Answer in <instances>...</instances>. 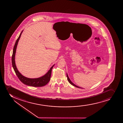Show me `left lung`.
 <instances>
[{
  "mask_svg": "<svg viewBox=\"0 0 123 123\" xmlns=\"http://www.w3.org/2000/svg\"><path fill=\"white\" fill-rule=\"evenodd\" d=\"M67 80H68V81L69 82V83L71 84V85H73L74 86H75V87H76L77 88H82L80 87H79V86H77L76 85H75L72 82H71V81L70 80V79L69 78V77L68 76V74H67Z\"/></svg>",
  "mask_w": 123,
  "mask_h": 123,
  "instance_id": "obj_1",
  "label": "left lung"
}]
</instances>
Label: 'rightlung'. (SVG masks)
Here are the masks:
<instances>
[{
    "label": "right lung",
    "mask_w": 123,
    "mask_h": 123,
    "mask_svg": "<svg viewBox=\"0 0 123 123\" xmlns=\"http://www.w3.org/2000/svg\"><path fill=\"white\" fill-rule=\"evenodd\" d=\"M23 31V30L20 33V36H19L18 38L16 41L15 44L14 45V48H13V55L12 56V67L13 68L15 72L16 73V75H17V77H18L20 81L22 82L25 85H27L30 86H34V87H41V86H44L48 83V82H49L50 80L52 70L55 64L51 67L49 70L44 75L40 78H27L24 76L19 72L16 66L15 60L16 50L17 45L18 44L19 40L20 39Z\"/></svg>",
    "instance_id": "right-lung-1"
}]
</instances>
